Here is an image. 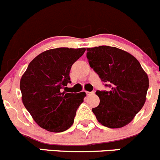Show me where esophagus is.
<instances>
[{
	"label": "esophagus",
	"instance_id": "1",
	"mask_svg": "<svg viewBox=\"0 0 160 160\" xmlns=\"http://www.w3.org/2000/svg\"><path fill=\"white\" fill-rule=\"evenodd\" d=\"M86 94H88V95H91V94H94V92H89V91H86Z\"/></svg>",
	"mask_w": 160,
	"mask_h": 160
}]
</instances>
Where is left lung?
Wrapping results in <instances>:
<instances>
[{"label":"left lung","mask_w":160,"mask_h":160,"mask_svg":"<svg viewBox=\"0 0 160 160\" xmlns=\"http://www.w3.org/2000/svg\"><path fill=\"white\" fill-rule=\"evenodd\" d=\"M87 52L90 66L111 88L108 91H96L100 103L92 108L93 112L107 128L126 126L145 105L148 75L137 58L122 49L99 46L88 48Z\"/></svg>","instance_id":"obj_1"}]
</instances>
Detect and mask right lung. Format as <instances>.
<instances>
[{"label": "right lung", "mask_w": 160, "mask_h": 160, "mask_svg": "<svg viewBox=\"0 0 160 160\" xmlns=\"http://www.w3.org/2000/svg\"><path fill=\"white\" fill-rule=\"evenodd\" d=\"M86 49L58 48L33 58L20 80L22 101L38 126L51 132H62L74 122L76 112L86 93L62 92L71 83L72 65Z\"/></svg>", "instance_id": "right-lung-1"}]
</instances>
